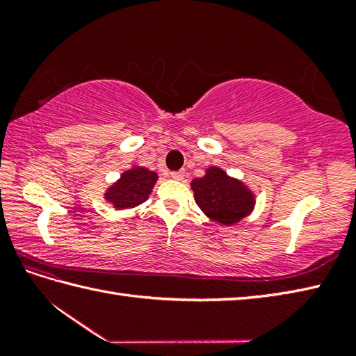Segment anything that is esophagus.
<instances>
[{
    "label": "esophagus",
    "instance_id": "esophagus-1",
    "mask_svg": "<svg viewBox=\"0 0 356 356\" xmlns=\"http://www.w3.org/2000/svg\"><path fill=\"white\" fill-rule=\"evenodd\" d=\"M170 176H171L172 179H176V180H182V179H184V176H185V171H184V170L171 171V172H170Z\"/></svg>",
    "mask_w": 356,
    "mask_h": 356
}]
</instances>
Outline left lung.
Instances as JSON below:
<instances>
[{"instance_id": "8db88e82", "label": "left lung", "mask_w": 356, "mask_h": 356, "mask_svg": "<svg viewBox=\"0 0 356 356\" xmlns=\"http://www.w3.org/2000/svg\"><path fill=\"white\" fill-rule=\"evenodd\" d=\"M191 188L203 213L223 225L237 223L251 213L254 205L252 194L220 168H209L207 176L193 180Z\"/></svg>"}]
</instances>
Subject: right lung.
I'll list each match as a JSON object with an SVG mask.
<instances>
[{"label": "right lung", "instance_id": "add662e5", "mask_svg": "<svg viewBox=\"0 0 356 356\" xmlns=\"http://www.w3.org/2000/svg\"><path fill=\"white\" fill-rule=\"evenodd\" d=\"M156 180V172H151L147 168L125 171L119 182L110 188L105 199L110 200L118 209L138 207L148 199Z\"/></svg>", "mask_w": 356, "mask_h": 356}]
</instances>
